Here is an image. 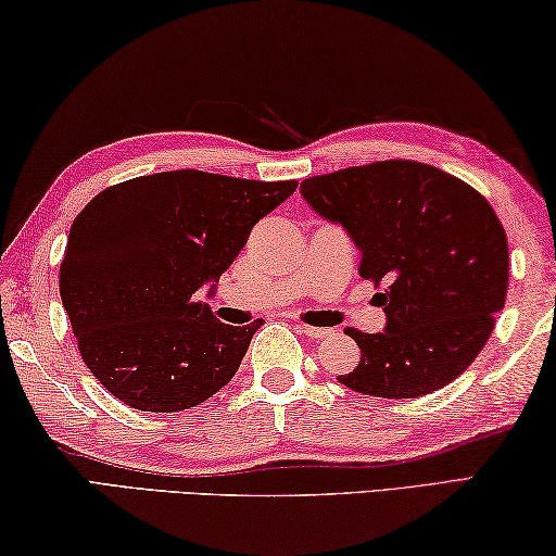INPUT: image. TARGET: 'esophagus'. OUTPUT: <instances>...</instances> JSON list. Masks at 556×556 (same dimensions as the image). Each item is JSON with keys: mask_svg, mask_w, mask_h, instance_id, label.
Returning a JSON list of instances; mask_svg holds the SVG:
<instances>
[{"mask_svg": "<svg viewBox=\"0 0 556 556\" xmlns=\"http://www.w3.org/2000/svg\"><path fill=\"white\" fill-rule=\"evenodd\" d=\"M296 329H299V333H304V337H309V339H326L331 333V329H324V326H309L302 321L296 324Z\"/></svg>", "mask_w": 556, "mask_h": 556, "instance_id": "1", "label": "esophagus"}]
</instances>
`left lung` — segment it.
<instances>
[{"label":"left lung","mask_w":556,"mask_h":556,"mask_svg":"<svg viewBox=\"0 0 556 556\" xmlns=\"http://www.w3.org/2000/svg\"><path fill=\"white\" fill-rule=\"evenodd\" d=\"M316 215L341 225L386 326L346 329L361 361L339 383L378 399H416L455 381L488 343L507 294V235L468 182L416 161H381L302 182Z\"/></svg>","instance_id":"8db88e82"}]
</instances>
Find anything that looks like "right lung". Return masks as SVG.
I'll return each mask as SVG.
<instances>
[{"label":"right lung","instance_id":"add662e5","mask_svg":"<svg viewBox=\"0 0 556 556\" xmlns=\"http://www.w3.org/2000/svg\"><path fill=\"white\" fill-rule=\"evenodd\" d=\"M296 180H240L202 170L143 175L81 210L61 262V302L84 364L130 408H192L232 381L262 319H215V294L264 215Z\"/></svg>","mask_w":556,"mask_h":556}]
</instances>
